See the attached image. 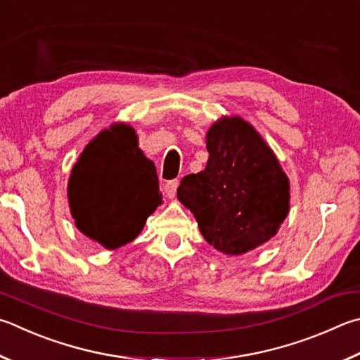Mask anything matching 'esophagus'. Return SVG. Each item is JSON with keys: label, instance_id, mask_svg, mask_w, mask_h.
Returning <instances> with one entry per match:
<instances>
[{"label": "esophagus", "instance_id": "obj_1", "mask_svg": "<svg viewBox=\"0 0 360 360\" xmlns=\"http://www.w3.org/2000/svg\"><path fill=\"white\" fill-rule=\"evenodd\" d=\"M178 186H179V181L178 179H173V181H168L165 184V193L168 198H174L176 191H178Z\"/></svg>", "mask_w": 360, "mask_h": 360}]
</instances>
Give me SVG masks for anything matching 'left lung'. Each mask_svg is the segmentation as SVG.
Instances as JSON below:
<instances>
[{
	"mask_svg": "<svg viewBox=\"0 0 360 360\" xmlns=\"http://www.w3.org/2000/svg\"><path fill=\"white\" fill-rule=\"evenodd\" d=\"M206 148V168L182 178L178 200L219 252L243 255L263 245L290 211V181L276 154L239 116L214 122Z\"/></svg>",
	"mask_w": 360,
	"mask_h": 360,
	"instance_id": "obj_1",
	"label": "left lung"
}]
</instances>
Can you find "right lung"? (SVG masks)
Instances as JSON below:
<instances>
[{
    "label": "right lung",
    "mask_w": 360,
    "mask_h": 360,
    "mask_svg": "<svg viewBox=\"0 0 360 360\" xmlns=\"http://www.w3.org/2000/svg\"><path fill=\"white\" fill-rule=\"evenodd\" d=\"M68 197L78 230L108 250L139 236L162 193L134 127L113 124L88 143L72 168Z\"/></svg>",
    "instance_id": "1"
}]
</instances>
